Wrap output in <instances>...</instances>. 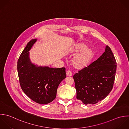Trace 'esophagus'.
<instances>
[{
    "instance_id": "34e87169",
    "label": "esophagus",
    "mask_w": 129,
    "mask_h": 129,
    "mask_svg": "<svg viewBox=\"0 0 129 129\" xmlns=\"http://www.w3.org/2000/svg\"><path fill=\"white\" fill-rule=\"evenodd\" d=\"M66 75L67 76H71L72 75V73L70 71H67L66 72Z\"/></svg>"
}]
</instances>
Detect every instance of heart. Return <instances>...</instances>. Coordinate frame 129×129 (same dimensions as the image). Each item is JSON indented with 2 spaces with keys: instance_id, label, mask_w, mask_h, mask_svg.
Listing matches in <instances>:
<instances>
[{
  "instance_id": "1",
  "label": "heart",
  "mask_w": 129,
  "mask_h": 129,
  "mask_svg": "<svg viewBox=\"0 0 129 129\" xmlns=\"http://www.w3.org/2000/svg\"><path fill=\"white\" fill-rule=\"evenodd\" d=\"M85 44L82 43L77 44L73 48V52L76 55L72 59V65L76 69H82L89 64L93 55V50L89 48H86Z\"/></svg>"
}]
</instances>
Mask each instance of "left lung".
<instances>
[{"label":"left lung","mask_w":129,"mask_h":129,"mask_svg":"<svg viewBox=\"0 0 129 129\" xmlns=\"http://www.w3.org/2000/svg\"><path fill=\"white\" fill-rule=\"evenodd\" d=\"M116 70V59L107 46L99 58L73 75L77 99L93 105L105 99L113 89Z\"/></svg>","instance_id":"8db88e82"}]
</instances>
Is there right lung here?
I'll return each mask as SVG.
<instances>
[{
  "instance_id": "right-lung-1",
  "label": "right lung",
  "mask_w": 129,
  "mask_h": 129,
  "mask_svg": "<svg viewBox=\"0 0 129 129\" xmlns=\"http://www.w3.org/2000/svg\"><path fill=\"white\" fill-rule=\"evenodd\" d=\"M37 39L26 45L17 61V73L20 87L31 100L40 104H47L56 97L60 82L66 78L65 68L37 66L32 64L29 51Z\"/></svg>"
}]
</instances>
